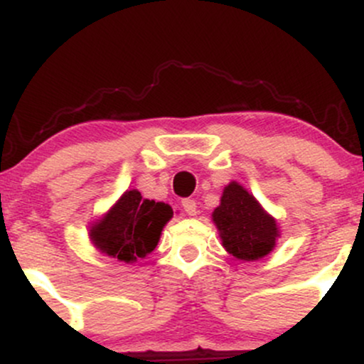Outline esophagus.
I'll list each match as a JSON object with an SVG mask.
<instances>
[{
    "label": "esophagus",
    "instance_id": "34e87169",
    "mask_svg": "<svg viewBox=\"0 0 364 364\" xmlns=\"http://www.w3.org/2000/svg\"><path fill=\"white\" fill-rule=\"evenodd\" d=\"M181 205H183V208H185L186 215H196V202H195V200L185 198L181 202Z\"/></svg>",
    "mask_w": 364,
    "mask_h": 364
}]
</instances>
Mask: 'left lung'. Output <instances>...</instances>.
<instances>
[{
    "mask_svg": "<svg viewBox=\"0 0 364 364\" xmlns=\"http://www.w3.org/2000/svg\"><path fill=\"white\" fill-rule=\"evenodd\" d=\"M212 217L220 231L224 248L232 257L252 262L272 252L279 236L275 220L237 183L224 188L220 205Z\"/></svg>",
    "mask_w": 364,
    "mask_h": 364,
    "instance_id": "1",
    "label": "left lung"
}]
</instances>
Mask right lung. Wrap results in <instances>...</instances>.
I'll return each instance as SVG.
<instances>
[{
	"label": "right lung",
	"instance_id": "obj_1",
	"mask_svg": "<svg viewBox=\"0 0 364 364\" xmlns=\"http://www.w3.org/2000/svg\"><path fill=\"white\" fill-rule=\"evenodd\" d=\"M173 208L162 202L141 198L140 191L129 190L119 198L99 224L92 228L97 248L121 262L144 258L157 246L164 224Z\"/></svg>",
	"mask_w": 364,
	"mask_h": 364
}]
</instances>
